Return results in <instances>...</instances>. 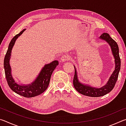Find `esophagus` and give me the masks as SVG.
Wrapping results in <instances>:
<instances>
[{"label":"esophagus","instance_id":"1","mask_svg":"<svg viewBox=\"0 0 126 126\" xmlns=\"http://www.w3.org/2000/svg\"><path fill=\"white\" fill-rule=\"evenodd\" d=\"M69 57L68 56V55H63L62 57L61 58V60L62 62H65L69 60Z\"/></svg>","mask_w":126,"mask_h":126}]
</instances>
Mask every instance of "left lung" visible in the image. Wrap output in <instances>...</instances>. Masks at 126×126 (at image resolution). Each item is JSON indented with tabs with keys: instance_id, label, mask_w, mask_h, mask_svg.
I'll return each instance as SVG.
<instances>
[{
	"instance_id": "8db88e82",
	"label": "left lung",
	"mask_w": 126,
	"mask_h": 126,
	"mask_svg": "<svg viewBox=\"0 0 126 126\" xmlns=\"http://www.w3.org/2000/svg\"><path fill=\"white\" fill-rule=\"evenodd\" d=\"M99 39L104 40L109 44L111 49L112 54L114 59V70L108 79L107 83L101 88H95L91 86L89 84L80 82L79 80L78 72L77 71L76 68L74 65L75 69V73L73 78V86L74 88L79 93L89 97H101L110 92L115 86L121 68V59L119 58L118 46L117 43L110 37L108 33H106L102 34L99 37Z\"/></svg>"
}]
</instances>
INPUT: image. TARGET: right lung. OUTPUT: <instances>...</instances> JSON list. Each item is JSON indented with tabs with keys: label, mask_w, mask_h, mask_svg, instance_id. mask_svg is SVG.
Instances as JSON below:
<instances>
[{
	"label": "right lung",
	"mask_w": 126,
	"mask_h": 126,
	"mask_svg": "<svg viewBox=\"0 0 126 126\" xmlns=\"http://www.w3.org/2000/svg\"><path fill=\"white\" fill-rule=\"evenodd\" d=\"M26 30L24 29L20 32L13 38L8 46V49L4 60V68L5 77L10 89L15 93L24 97H34L43 93L49 86L51 76L55 68L58 65V61L55 60L50 63L44 65L37 77L29 84L18 83L13 78L12 74V68L10 64L12 50L15 42L18 38Z\"/></svg>",
	"instance_id": "right-lung-1"
}]
</instances>
